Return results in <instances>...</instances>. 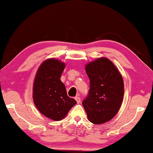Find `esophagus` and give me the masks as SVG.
<instances>
[{
	"label": "esophagus",
	"mask_w": 153,
	"mask_h": 153,
	"mask_svg": "<svg viewBox=\"0 0 153 153\" xmlns=\"http://www.w3.org/2000/svg\"><path fill=\"white\" fill-rule=\"evenodd\" d=\"M75 99H76V100L77 101V102L78 103H80V102H81V98H80L79 97H75Z\"/></svg>",
	"instance_id": "1"
}]
</instances>
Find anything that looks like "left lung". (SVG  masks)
<instances>
[{"mask_svg": "<svg viewBox=\"0 0 153 153\" xmlns=\"http://www.w3.org/2000/svg\"><path fill=\"white\" fill-rule=\"evenodd\" d=\"M90 90L82 105L88 119L94 124L107 122L115 117L123 101V77L109 59L100 57L85 67Z\"/></svg>", "mask_w": 153, "mask_h": 153, "instance_id": "obj_1", "label": "left lung"}]
</instances>
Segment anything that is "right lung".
Instances as JSON below:
<instances>
[{
  "instance_id": "1",
  "label": "right lung",
  "mask_w": 153,
  "mask_h": 153,
  "mask_svg": "<svg viewBox=\"0 0 153 153\" xmlns=\"http://www.w3.org/2000/svg\"><path fill=\"white\" fill-rule=\"evenodd\" d=\"M65 64L58 59H48L42 63L36 74L33 100L40 112L54 121L65 118L76 100L67 96L61 81Z\"/></svg>"
}]
</instances>
